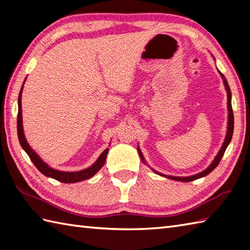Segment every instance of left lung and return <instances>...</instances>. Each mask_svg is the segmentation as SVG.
Masks as SVG:
<instances>
[{
    "label": "left lung",
    "instance_id": "obj_1",
    "mask_svg": "<svg viewBox=\"0 0 250 250\" xmlns=\"http://www.w3.org/2000/svg\"><path fill=\"white\" fill-rule=\"evenodd\" d=\"M220 76L222 78V81H224V84H225V88H226V91H227V95H228V129H227V134H226V139L224 141V144H222L220 150L218 151V153H217V156L215 157V159L213 160V162H211L209 164V167H207V168H205L204 171H202L198 174H194V175H191V176H186V177H179V176H171V175H166V174H162V173H159L158 171H156V169L151 168L153 172H155L156 174L158 175H161V176H164L167 178H169V179H173V180H177V182H184V183H188V182H192V180H195V179H199V178H202L206 176V175H208L211 171H213L214 168H216V167L218 166L222 156H224V153L227 149V147L229 146L230 142L232 140V135H233V129H234V117H233V110H232V104H231V99H232V95H231V90H230V87H229V83H228L227 79L225 77L224 74H222L220 71H218ZM137 151H139V155L141 157V160L144 162L146 164V161L144 159V156H143V153L141 151V149L139 148V146H137Z\"/></svg>",
    "mask_w": 250,
    "mask_h": 250
}]
</instances>
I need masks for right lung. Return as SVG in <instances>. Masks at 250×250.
I'll return each instance as SVG.
<instances>
[{
    "instance_id": "add662e5",
    "label": "right lung",
    "mask_w": 250,
    "mask_h": 250,
    "mask_svg": "<svg viewBox=\"0 0 250 250\" xmlns=\"http://www.w3.org/2000/svg\"><path fill=\"white\" fill-rule=\"evenodd\" d=\"M25 79H24V82H25ZM22 90H23V84L20 89V93L18 97V116H17L18 139H19L21 147H22L23 150L28 153V156L30 157L31 161L34 163L36 168L39 169L42 174H44L45 176L57 179V180H59V182L65 183V184L83 182V180L91 178L93 175L97 174L104 166L106 157H107V153H108V148H106V149L102 153H101L100 157L98 158V160L95 161L91 167L83 168V169H82V171H77V172H64V171H59V169L52 168L45 161H43V159L37 155V153L33 149H32L31 146L29 145V143L26 142V139L24 136V132H23L22 109H21V95H22Z\"/></svg>"
}]
</instances>
